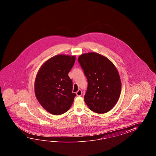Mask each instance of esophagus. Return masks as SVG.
<instances>
[{
    "label": "esophagus",
    "instance_id": "1",
    "mask_svg": "<svg viewBox=\"0 0 156 156\" xmlns=\"http://www.w3.org/2000/svg\"><path fill=\"white\" fill-rule=\"evenodd\" d=\"M82 94H83V92H82V91L81 90H79L78 91L76 92V95L77 96H81Z\"/></svg>",
    "mask_w": 156,
    "mask_h": 156
}]
</instances>
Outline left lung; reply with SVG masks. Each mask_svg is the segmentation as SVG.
Instances as JSON below:
<instances>
[{
    "label": "left lung",
    "mask_w": 156,
    "mask_h": 156,
    "mask_svg": "<svg viewBox=\"0 0 156 156\" xmlns=\"http://www.w3.org/2000/svg\"><path fill=\"white\" fill-rule=\"evenodd\" d=\"M78 62L87 80L84 100L90 109L99 114L112 109L119 98L122 83L116 67L99 53H85Z\"/></svg>",
    "instance_id": "8db88e82"
}]
</instances>
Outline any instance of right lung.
Here are the masks:
<instances>
[{"label": "right lung", "mask_w": 156, "mask_h": 156, "mask_svg": "<svg viewBox=\"0 0 156 156\" xmlns=\"http://www.w3.org/2000/svg\"><path fill=\"white\" fill-rule=\"evenodd\" d=\"M75 57L57 55L47 61L37 75L34 91L37 99L49 113L58 115L70 109L76 95L68 76Z\"/></svg>", "instance_id": "1"}]
</instances>
